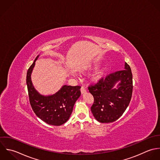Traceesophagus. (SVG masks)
<instances>
[{
	"label": "esophagus",
	"instance_id": "obj_1",
	"mask_svg": "<svg viewBox=\"0 0 160 160\" xmlns=\"http://www.w3.org/2000/svg\"><path fill=\"white\" fill-rule=\"evenodd\" d=\"M80 91H81L82 94H84V93H85L87 92V90H86V89H85V88L84 87H83V86L81 87Z\"/></svg>",
	"mask_w": 160,
	"mask_h": 160
}]
</instances>
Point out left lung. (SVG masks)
I'll return each mask as SVG.
<instances>
[{
	"mask_svg": "<svg viewBox=\"0 0 160 160\" xmlns=\"http://www.w3.org/2000/svg\"><path fill=\"white\" fill-rule=\"evenodd\" d=\"M119 80L120 87L113 89ZM88 88L94 98L91 111L96 120L101 123L116 121L123 114L131 100L133 81L130 66L126 62L125 69L101 78Z\"/></svg>",
	"mask_w": 160,
	"mask_h": 160,
	"instance_id": "obj_1",
	"label": "left lung"
}]
</instances>
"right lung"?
I'll return each mask as SVG.
<instances>
[{
	"instance_id": "obj_1",
	"label": "right lung",
	"mask_w": 160,
	"mask_h": 160,
	"mask_svg": "<svg viewBox=\"0 0 160 160\" xmlns=\"http://www.w3.org/2000/svg\"><path fill=\"white\" fill-rule=\"evenodd\" d=\"M38 56L27 71V84L30 102L35 114L42 121L49 125L61 126L69 119L75 102L81 95V87L64 85L53 95H39L34 88L31 80V73Z\"/></svg>"
}]
</instances>
